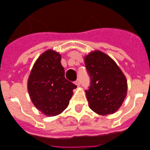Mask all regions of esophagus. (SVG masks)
Here are the masks:
<instances>
[{
    "label": "esophagus",
    "mask_w": 150,
    "mask_h": 150,
    "mask_svg": "<svg viewBox=\"0 0 150 150\" xmlns=\"http://www.w3.org/2000/svg\"><path fill=\"white\" fill-rule=\"evenodd\" d=\"M75 83L77 86H79V84H80V80H79V79H78L76 81H75Z\"/></svg>",
    "instance_id": "34e87169"
}]
</instances>
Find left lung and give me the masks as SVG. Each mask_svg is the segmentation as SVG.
<instances>
[{
	"label": "left lung",
	"instance_id": "left-lung-1",
	"mask_svg": "<svg viewBox=\"0 0 150 150\" xmlns=\"http://www.w3.org/2000/svg\"><path fill=\"white\" fill-rule=\"evenodd\" d=\"M84 63L90 77L85 91L90 109L100 115L114 114L126 97V77L115 61L100 51L87 55Z\"/></svg>",
	"mask_w": 150,
	"mask_h": 150
}]
</instances>
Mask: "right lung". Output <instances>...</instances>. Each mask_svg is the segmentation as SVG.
<instances>
[{
	"instance_id": "add662e5",
	"label": "right lung",
	"mask_w": 150,
	"mask_h": 150,
	"mask_svg": "<svg viewBox=\"0 0 150 150\" xmlns=\"http://www.w3.org/2000/svg\"><path fill=\"white\" fill-rule=\"evenodd\" d=\"M76 87L65 78L61 55L53 50H47L39 57L28 82L31 101L47 116L57 115L63 111Z\"/></svg>"
}]
</instances>
